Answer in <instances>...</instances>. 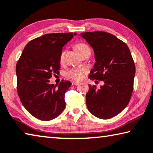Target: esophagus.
<instances>
[{
    "instance_id": "esophagus-1",
    "label": "esophagus",
    "mask_w": 153,
    "mask_h": 153,
    "mask_svg": "<svg viewBox=\"0 0 153 153\" xmlns=\"http://www.w3.org/2000/svg\"><path fill=\"white\" fill-rule=\"evenodd\" d=\"M72 85H79V82L72 81Z\"/></svg>"
}]
</instances>
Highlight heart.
Returning a JSON list of instances; mask_svg holds the SVG:
<instances>
[{
  "label": "heart",
  "mask_w": 153,
  "mask_h": 153,
  "mask_svg": "<svg viewBox=\"0 0 153 153\" xmlns=\"http://www.w3.org/2000/svg\"><path fill=\"white\" fill-rule=\"evenodd\" d=\"M75 48H76V51L81 55H82L85 51L90 49L89 46L84 43L77 44L76 46H75ZM65 53H66V51L65 50H63L61 52L59 55V62L61 63H63L64 62ZM87 72H88V70H87L86 68H73L69 70V71H68L65 73V76L68 78L74 80V81H79V80H81L84 78L85 74L87 73Z\"/></svg>",
  "instance_id": "b5f03b06"
}]
</instances>
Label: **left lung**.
Returning <instances> with one entry per match:
<instances>
[{"label": "left lung", "mask_w": 153, "mask_h": 153, "mask_svg": "<svg viewBox=\"0 0 153 153\" xmlns=\"http://www.w3.org/2000/svg\"><path fill=\"white\" fill-rule=\"evenodd\" d=\"M80 36L94 53L96 62L89 78L104 82L99 89L89 85L87 107L98 118H111L127 106L133 92L135 67L130 50L124 42L109 33L85 32Z\"/></svg>", "instance_id": "left-lung-1"}]
</instances>
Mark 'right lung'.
<instances>
[{
    "label": "right lung",
    "mask_w": 153,
    "mask_h": 153,
    "mask_svg": "<svg viewBox=\"0 0 153 153\" xmlns=\"http://www.w3.org/2000/svg\"><path fill=\"white\" fill-rule=\"evenodd\" d=\"M76 33H48L33 39L25 47L16 64L18 93L23 106L33 116L44 121L58 117L65 107L64 95L72 83H50L60 69L63 47Z\"/></svg>",
    "instance_id": "1"
}]
</instances>
